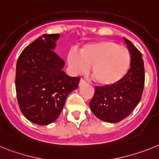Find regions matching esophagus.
Here are the masks:
<instances>
[{
    "label": "esophagus",
    "mask_w": 159,
    "mask_h": 159,
    "mask_svg": "<svg viewBox=\"0 0 159 159\" xmlns=\"http://www.w3.org/2000/svg\"><path fill=\"white\" fill-rule=\"evenodd\" d=\"M85 83V81H84L83 79L80 80V81H79V85H80V86H81V85H83Z\"/></svg>",
    "instance_id": "1"
}]
</instances>
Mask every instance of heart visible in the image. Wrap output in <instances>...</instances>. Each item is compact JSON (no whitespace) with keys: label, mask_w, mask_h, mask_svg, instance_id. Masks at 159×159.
Here are the masks:
<instances>
[{"label":"heart","mask_w":159,"mask_h":159,"mask_svg":"<svg viewBox=\"0 0 159 159\" xmlns=\"http://www.w3.org/2000/svg\"><path fill=\"white\" fill-rule=\"evenodd\" d=\"M130 53L125 46L112 41H99L83 45L79 54L74 50L66 56L72 74L79 75L87 71L102 86H112L122 80L130 65Z\"/></svg>","instance_id":"b5f03b06"}]
</instances>
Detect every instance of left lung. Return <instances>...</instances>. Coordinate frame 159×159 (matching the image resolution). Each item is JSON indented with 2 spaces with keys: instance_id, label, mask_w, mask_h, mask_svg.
<instances>
[{
  "instance_id": "obj_1",
  "label": "left lung",
  "mask_w": 159,
  "mask_h": 159,
  "mask_svg": "<svg viewBox=\"0 0 159 159\" xmlns=\"http://www.w3.org/2000/svg\"><path fill=\"white\" fill-rule=\"evenodd\" d=\"M131 57L130 68L122 80L112 86H96L89 108L102 121L116 123L132 113L143 95L145 82L143 55L124 38Z\"/></svg>"
}]
</instances>
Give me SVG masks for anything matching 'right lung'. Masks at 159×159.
Wrapping results in <instances>:
<instances>
[{
	"label": "right lung",
	"instance_id": "1",
	"mask_svg": "<svg viewBox=\"0 0 159 159\" xmlns=\"http://www.w3.org/2000/svg\"><path fill=\"white\" fill-rule=\"evenodd\" d=\"M60 34H44L26 47L16 67V91L21 113L38 125H49L60 115L80 78L62 70L64 61L54 52Z\"/></svg>",
	"mask_w": 159,
	"mask_h": 159
}]
</instances>
